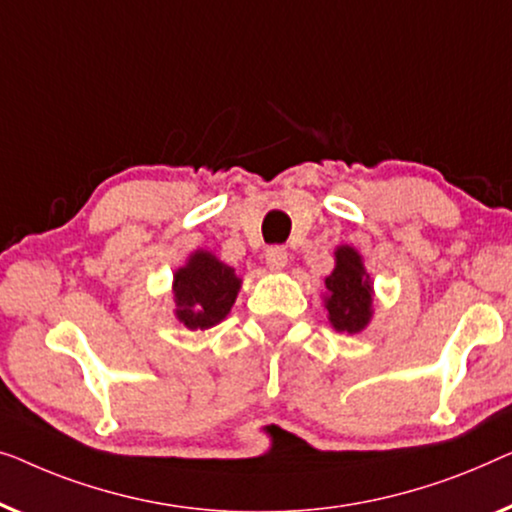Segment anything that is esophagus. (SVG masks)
<instances>
[{
  "label": "esophagus",
  "instance_id": "1",
  "mask_svg": "<svg viewBox=\"0 0 512 512\" xmlns=\"http://www.w3.org/2000/svg\"><path fill=\"white\" fill-rule=\"evenodd\" d=\"M266 266H269L271 271H283L287 266V250L283 246H271L266 250Z\"/></svg>",
  "mask_w": 512,
  "mask_h": 512
}]
</instances>
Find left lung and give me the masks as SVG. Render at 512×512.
Wrapping results in <instances>:
<instances>
[{"label": "left lung", "instance_id": "1", "mask_svg": "<svg viewBox=\"0 0 512 512\" xmlns=\"http://www.w3.org/2000/svg\"><path fill=\"white\" fill-rule=\"evenodd\" d=\"M334 255L336 266L325 278V308L329 313V322L336 331L359 334L369 325L373 315L371 278L364 269L362 255L355 248L338 246Z\"/></svg>", "mask_w": 512, "mask_h": 512}]
</instances>
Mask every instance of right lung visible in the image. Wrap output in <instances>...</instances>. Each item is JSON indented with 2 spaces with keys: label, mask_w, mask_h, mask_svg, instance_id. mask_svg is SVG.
I'll list each match as a JSON object with an SVG mask.
<instances>
[{
  "label": "right lung",
  "mask_w": 512,
  "mask_h": 512,
  "mask_svg": "<svg viewBox=\"0 0 512 512\" xmlns=\"http://www.w3.org/2000/svg\"><path fill=\"white\" fill-rule=\"evenodd\" d=\"M241 278L208 250H197L174 273L176 318L187 329H211L232 311Z\"/></svg>",
  "instance_id": "obj_1"
}]
</instances>
